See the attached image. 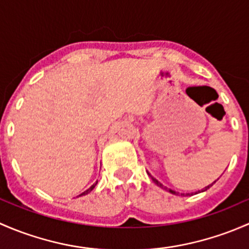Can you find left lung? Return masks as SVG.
<instances>
[{
	"label": "left lung",
	"mask_w": 249,
	"mask_h": 249,
	"mask_svg": "<svg viewBox=\"0 0 249 249\" xmlns=\"http://www.w3.org/2000/svg\"><path fill=\"white\" fill-rule=\"evenodd\" d=\"M151 178H152V180H153V182H155V183H156V184H157V186L162 187V188H164V189H166V191H169V192H170V193H173V194H178V192H175V191H171V189H169V188H165V187H163V184H162V183H160V182H158L157 180H156V178H152V176H151ZM213 183H214V182H213ZM213 183H212V184H213ZM212 184H210V186L205 187V189H204V191H206V189H209V188H210V187H211V186H212ZM204 191H202V192H204ZM181 196H184V194H183V193H182V194H181ZM186 196H189V193H186Z\"/></svg>",
	"instance_id": "left-lung-1"
}]
</instances>
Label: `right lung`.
I'll use <instances>...</instances> for the list:
<instances>
[{
	"label": "right lung",
	"instance_id": "right-lung-1",
	"mask_svg": "<svg viewBox=\"0 0 249 249\" xmlns=\"http://www.w3.org/2000/svg\"><path fill=\"white\" fill-rule=\"evenodd\" d=\"M96 184H97V182H96V183H93V184H92V186H91V187H89V189H87V191H85V192H84V193H81V194H80V196H85V194H89V192H91V191H92V189H93V188H94V187H96Z\"/></svg>",
	"mask_w": 249,
	"mask_h": 249
}]
</instances>
